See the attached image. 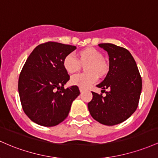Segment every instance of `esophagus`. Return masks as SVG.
<instances>
[{"instance_id":"1","label":"esophagus","mask_w":158,"mask_h":158,"mask_svg":"<svg viewBox=\"0 0 158 158\" xmlns=\"http://www.w3.org/2000/svg\"><path fill=\"white\" fill-rule=\"evenodd\" d=\"M79 89H80V92H81V93H84V89H83V88L80 87V88H79Z\"/></svg>"}]
</instances>
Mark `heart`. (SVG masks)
<instances>
[{
    "mask_svg": "<svg viewBox=\"0 0 158 158\" xmlns=\"http://www.w3.org/2000/svg\"><path fill=\"white\" fill-rule=\"evenodd\" d=\"M78 60L72 54L65 56L63 61V68L68 73L73 74L77 72L81 64H86L85 72L87 73L78 74L72 76L70 79L71 84L86 89L95 84L98 76H102L107 72V65L103 60V54L100 51L93 48H87L77 53Z\"/></svg>",
    "mask_w": 158,
    "mask_h": 158,
    "instance_id": "1",
    "label": "heart"
}]
</instances>
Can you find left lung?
I'll return each mask as SVG.
<instances>
[{
	"label": "left lung",
	"mask_w": 158,
	"mask_h": 158,
	"mask_svg": "<svg viewBox=\"0 0 158 158\" xmlns=\"http://www.w3.org/2000/svg\"><path fill=\"white\" fill-rule=\"evenodd\" d=\"M109 55V72L97 87L105 96L92 92L93 99L88 103L92 117L105 125H117L135 112L142 90V78L131 54L127 49L110 43L98 44Z\"/></svg>",
	"instance_id": "left-lung-1"
}]
</instances>
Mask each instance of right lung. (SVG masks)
Listing matches in <instances>:
<instances>
[{
	"label": "right lung",
	"mask_w": 158,
	"mask_h": 158,
	"mask_svg": "<svg viewBox=\"0 0 158 158\" xmlns=\"http://www.w3.org/2000/svg\"><path fill=\"white\" fill-rule=\"evenodd\" d=\"M75 46L48 42L36 46L27 59L19 79V93L24 113L45 127L65 119L73 101L80 95L77 86L64 89L69 81L63 61Z\"/></svg>",
	"instance_id": "right-lung-1"
}]
</instances>
